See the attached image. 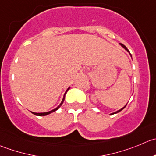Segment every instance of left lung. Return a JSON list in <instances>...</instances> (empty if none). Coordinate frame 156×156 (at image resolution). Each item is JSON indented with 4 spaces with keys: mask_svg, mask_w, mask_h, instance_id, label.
<instances>
[{
    "mask_svg": "<svg viewBox=\"0 0 156 156\" xmlns=\"http://www.w3.org/2000/svg\"><path fill=\"white\" fill-rule=\"evenodd\" d=\"M120 44H121V46H122V47H123V48H124V49H125V50H127V51H128V52H129V53H130V51H129V50H128V49H127V47H126V46H125V45H124V44H121V43H120ZM130 56H131V55H130ZM126 105H125V106H124V108H121V109H120V110H118V112H115V113H112V115H114V114H116V113H118V112H121V111H122V110H123V109H124V108H125V107H126Z\"/></svg>",
    "mask_w": 156,
    "mask_h": 156,
    "instance_id": "left-lung-1",
    "label": "left lung"
}]
</instances>
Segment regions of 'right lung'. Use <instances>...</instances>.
Returning a JSON list of instances; mask_svg holds the SVG:
<instances>
[{"label":"right lung","mask_w":156,"mask_h":156,"mask_svg":"<svg viewBox=\"0 0 156 156\" xmlns=\"http://www.w3.org/2000/svg\"><path fill=\"white\" fill-rule=\"evenodd\" d=\"M69 89H70V87H69L68 89H67V91H66V92H65V93H64V98H63L62 101H61V104H60L59 105H58V107H57L56 108H55V109H53V110L50 111V112H43V113H35V112H32V113L33 114V115H37V116H45V115H49V114L52 113V112H55V111H57V110H58V109L59 108L61 107V105H62L63 102H64V98H65V95H66V93H67V91L69 90Z\"/></svg>","instance_id":"obj_1"}]
</instances>
